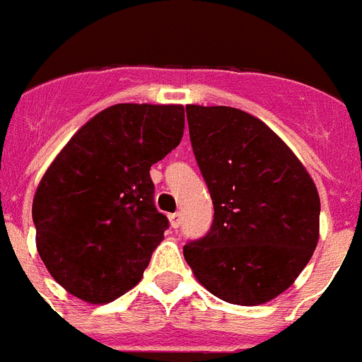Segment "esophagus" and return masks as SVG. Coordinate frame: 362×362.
I'll return each instance as SVG.
<instances>
[{"mask_svg":"<svg viewBox=\"0 0 362 362\" xmlns=\"http://www.w3.org/2000/svg\"><path fill=\"white\" fill-rule=\"evenodd\" d=\"M168 218H170V226L172 228H177L179 224H181V215H179V213H172Z\"/></svg>","mask_w":362,"mask_h":362,"instance_id":"esophagus-1","label":"esophagus"}]
</instances>
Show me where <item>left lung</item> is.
I'll return each mask as SVG.
<instances>
[{"instance_id": "1", "label": "left lung", "mask_w": 362, "mask_h": 362, "mask_svg": "<svg viewBox=\"0 0 362 362\" xmlns=\"http://www.w3.org/2000/svg\"><path fill=\"white\" fill-rule=\"evenodd\" d=\"M215 218L183 247L196 280L241 306L290 288L320 239V194L296 153L263 121L230 106H187Z\"/></svg>"}]
</instances>
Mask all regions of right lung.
<instances>
[{"mask_svg":"<svg viewBox=\"0 0 362 362\" xmlns=\"http://www.w3.org/2000/svg\"><path fill=\"white\" fill-rule=\"evenodd\" d=\"M183 129L181 104H114L52 160L33 198L35 241L69 293L103 305L140 282L168 228L149 170Z\"/></svg>","mask_w":362,"mask_h":362,"instance_id":"1","label":"right lung"}]
</instances>
